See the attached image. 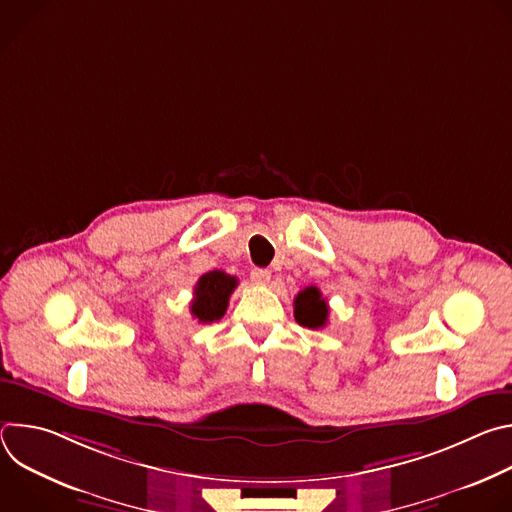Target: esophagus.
I'll use <instances>...</instances> for the list:
<instances>
[{
    "label": "esophagus",
    "instance_id": "34e87169",
    "mask_svg": "<svg viewBox=\"0 0 512 512\" xmlns=\"http://www.w3.org/2000/svg\"><path fill=\"white\" fill-rule=\"evenodd\" d=\"M269 279H271V271H269V269L255 267V269L251 271V281H253L255 285H267Z\"/></svg>",
    "mask_w": 512,
    "mask_h": 512
}]
</instances>
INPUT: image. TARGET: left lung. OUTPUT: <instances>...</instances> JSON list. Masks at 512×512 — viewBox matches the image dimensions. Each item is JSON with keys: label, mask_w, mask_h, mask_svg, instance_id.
Returning <instances> with one entry per match:
<instances>
[{"label": "left lung", "mask_w": 512, "mask_h": 512, "mask_svg": "<svg viewBox=\"0 0 512 512\" xmlns=\"http://www.w3.org/2000/svg\"><path fill=\"white\" fill-rule=\"evenodd\" d=\"M294 316L300 326L318 330L328 322V302L322 298V291L316 285L302 289L294 300Z\"/></svg>", "instance_id": "obj_1"}]
</instances>
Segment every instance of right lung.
Instances as JSON below:
<instances>
[{
	"label": "right lung",
	"instance_id": "obj_1",
	"mask_svg": "<svg viewBox=\"0 0 512 512\" xmlns=\"http://www.w3.org/2000/svg\"><path fill=\"white\" fill-rule=\"evenodd\" d=\"M237 277L227 275L225 271H208L204 273L196 287H194V298L190 304V314L202 324H210L221 320L227 312L229 298L237 287Z\"/></svg>",
	"mask_w": 512,
	"mask_h": 512
}]
</instances>
